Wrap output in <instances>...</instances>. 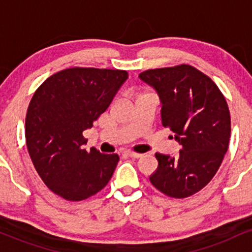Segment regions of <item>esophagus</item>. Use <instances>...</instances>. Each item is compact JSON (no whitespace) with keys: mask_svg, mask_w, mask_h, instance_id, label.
Wrapping results in <instances>:
<instances>
[{"mask_svg":"<svg viewBox=\"0 0 252 252\" xmlns=\"http://www.w3.org/2000/svg\"><path fill=\"white\" fill-rule=\"evenodd\" d=\"M126 155H128L129 158H138L142 156V154H138V153H134V152H126Z\"/></svg>","mask_w":252,"mask_h":252,"instance_id":"obj_1","label":"esophagus"}]
</instances>
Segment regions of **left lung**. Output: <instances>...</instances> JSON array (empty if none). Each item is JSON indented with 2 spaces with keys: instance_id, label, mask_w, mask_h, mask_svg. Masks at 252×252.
I'll use <instances>...</instances> for the list:
<instances>
[{
  "instance_id": "obj_1",
  "label": "left lung",
  "mask_w": 252,
  "mask_h": 252,
  "mask_svg": "<svg viewBox=\"0 0 252 252\" xmlns=\"http://www.w3.org/2000/svg\"><path fill=\"white\" fill-rule=\"evenodd\" d=\"M161 103L163 126L181 144L179 155L156 153L158 169L149 176L155 189L172 198H187L204 189L226 154L231 118L215 82L189 65L155 68L140 73Z\"/></svg>"
}]
</instances>
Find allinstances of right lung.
I'll return each mask as SVG.
<instances>
[{
  "instance_id": "obj_1",
  "label": "right lung",
  "mask_w": 252,
  "mask_h": 252,
  "mask_svg": "<svg viewBox=\"0 0 252 252\" xmlns=\"http://www.w3.org/2000/svg\"><path fill=\"white\" fill-rule=\"evenodd\" d=\"M126 79L122 70L67 68L47 78L32 98L25 129L28 153L46 186L66 200L94 195L114 174L118 155L84 149L83 131L92 128Z\"/></svg>"
}]
</instances>
